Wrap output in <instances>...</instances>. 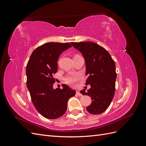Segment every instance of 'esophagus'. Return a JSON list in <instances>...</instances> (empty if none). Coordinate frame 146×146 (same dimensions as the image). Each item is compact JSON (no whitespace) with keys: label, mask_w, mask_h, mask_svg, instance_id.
Instances as JSON below:
<instances>
[{"label":"esophagus","mask_w":146,"mask_h":146,"mask_svg":"<svg viewBox=\"0 0 146 146\" xmlns=\"http://www.w3.org/2000/svg\"><path fill=\"white\" fill-rule=\"evenodd\" d=\"M76 94H77V95H78V96H82V94L80 93V91H77L76 92Z\"/></svg>","instance_id":"esophagus-1"}]
</instances>
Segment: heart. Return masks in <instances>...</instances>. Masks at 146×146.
Instances as JSON below:
<instances>
[{
    "instance_id": "b5f03b06",
    "label": "heart",
    "mask_w": 146,
    "mask_h": 146,
    "mask_svg": "<svg viewBox=\"0 0 146 146\" xmlns=\"http://www.w3.org/2000/svg\"><path fill=\"white\" fill-rule=\"evenodd\" d=\"M80 78V76L78 74H72L70 75V76H69L68 77H66V81L68 83L70 84V85H74L79 79Z\"/></svg>"
}]
</instances>
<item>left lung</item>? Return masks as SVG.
<instances>
[{"mask_svg": "<svg viewBox=\"0 0 146 146\" xmlns=\"http://www.w3.org/2000/svg\"><path fill=\"white\" fill-rule=\"evenodd\" d=\"M80 51L85 61L86 85L91 88L80 91L83 95L90 96L92 102L86 107L91 114L104 112L111 104L115 92L117 77L116 65L108 52L93 42H71Z\"/></svg>", "mask_w": 146, "mask_h": 146, "instance_id": "1", "label": "left lung"}]
</instances>
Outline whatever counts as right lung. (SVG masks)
Returning a JSON list of instances; mask_svg holds the SVG:
<instances>
[{
	"label": "right lung",
	"instance_id": "obj_1",
	"mask_svg": "<svg viewBox=\"0 0 146 146\" xmlns=\"http://www.w3.org/2000/svg\"><path fill=\"white\" fill-rule=\"evenodd\" d=\"M71 47L69 43H46L34 50L27 64V86L31 99L38 113L47 119L63 116L68 100L76 93L64 84L62 90L53 88L57 61L61 53Z\"/></svg>",
	"mask_w": 146,
	"mask_h": 146
}]
</instances>
